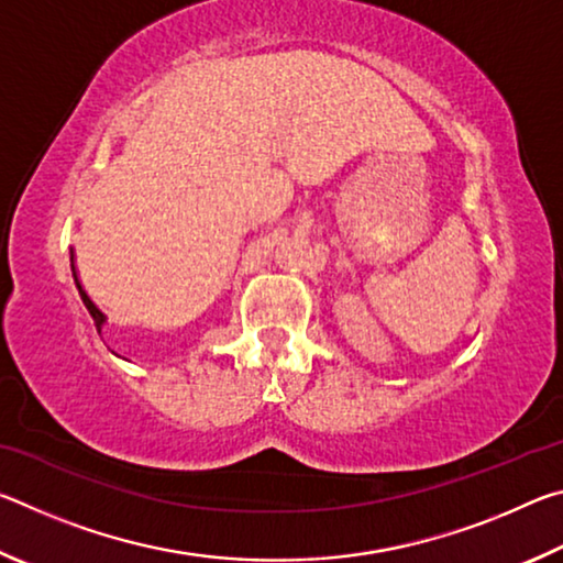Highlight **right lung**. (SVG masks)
<instances>
[{
	"mask_svg": "<svg viewBox=\"0 0 563 563\" xmlns=\"http://www.w3.org/2000/svg\"><path fill=\"white\" fill-rule=\"evenodd\" d=\"M99 330H101V325H99Z\"/></svg>",
	"mask_w": 563,
	"mask_h": 563,
	"instance_id": "obj_1",
	"label": "right lung"
}]
</instances>
